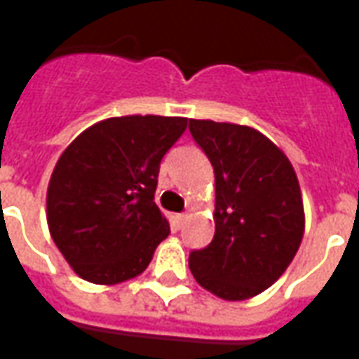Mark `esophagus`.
Here are the masks:
<instances>
[{
	"instance_id": "34e87169",
	"label": "esophagus",
	"mask_w": 359,
	"mask_h": 359,
	"mask_svg": "<svg viewBox=\"0 0 359 359\" xmlns=\"http://www.w3.org/2000/svg\"><path fill=\"white\" fill-rule=\"evenodd\" d=\"M187 219H188L187 213H180V215H175V223H177V226L180 229V226L187 223Z\"/></svg>"
}]
</instances>
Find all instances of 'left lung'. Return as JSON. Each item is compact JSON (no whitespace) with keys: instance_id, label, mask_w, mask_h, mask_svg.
Segmentation results:
<instances>
[{"instance_id":"8db88e82","label":"left lung","mask_w":359,"mask_h":359,"mask_svg":"<svg viewBox=\"0 0 359 359\" xmlns=\"http://www.w3.org/2000/svg\"><path fill=\"white\" fill-rule=\"evenodd\" d=\"M190 133L215 172V234L188 265L211 294L248 300L278 280L300 248V182L285 151L252 126L190 118Z\"/></svg>"}]
</instances>
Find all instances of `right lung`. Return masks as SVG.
I'll return each mask as SVG.
<instances>
[{
	"label": "right lung",
	"instance_id": "obj_1",
	"mask_svg": "<svg viewBox=\"0 0 359 359\" xmlns=\"http://www.w3.org/2000/svg\"><path fill=\"white\" fill-rule=\"evenodd\" d=\"M187 117L125 115L82 130L51 172L46 217L71 269L94 285L138 277L169 236L154 202L159 163Z\"/></svg>",
	"mask_w": 359,
	"mask_h": 359
}]
</instances>
